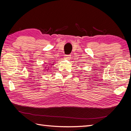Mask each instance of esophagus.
<instances>
[{
	"label": "esophagus",
	"instance_id": "obj_1",
	"mask_svg": "<svg viewBox=\"0 0 131 131\" xmlns=\"http://www.w3.org/2000/svg\"><path fill=\"white\" fill-rule=\"evenodd\" d=\"M70 56H71L70 55H65V57H64V58H65V60H70Z\"/></svg>",
	"mask_w": 131,
	"mask_h": 131
}]
</instances>
